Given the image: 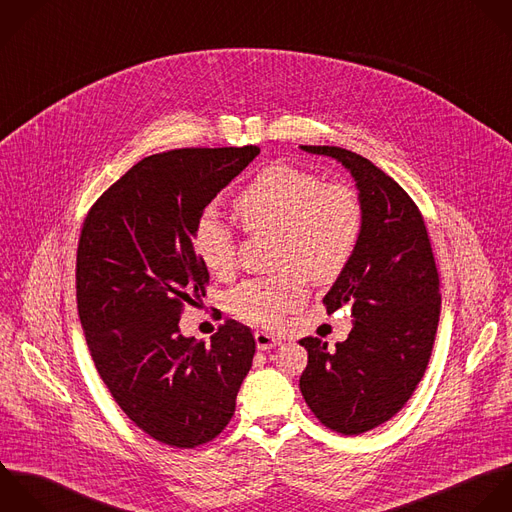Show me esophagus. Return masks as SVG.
<instances>
[{"mask_svg": "<svg viewBox=\"0 0 512 512\" xmlns=\"http://www.w3.org/2000/svg\"><path fill=\"white\" fill-rule=\"evenodd\" d=\"M255 343H257V349L267 351V349H273V347L281 345V339L267 333V331H255Z\"/></svg>", "mask_w": 512, "mask_h": 512, "instance_id": "1", "label": "esophagus"}]
</instances>
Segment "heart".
<instances>
[{"label": "heart", "instance_id": "1", "mask_svg": "<svg viewBox=\"0 0 512 512\" xmlns=\"http://www.w3.org/2000/svg\"><path fill=\"white\" fill-rule=\"evenodd\" d=\"M233 211L247 231L277 229V265L283 271L239 283L227 297L229 311L253 325L275 327L307 297V277L335 281L351 263L363 235V203L343 183H323L291 165L261 169L235 195ZM193 247L213 275H229L237 239L229 225L201 213L193 225Z\"/></svg>", "mask_w": 512, "mask_h": 512}]
</instances>
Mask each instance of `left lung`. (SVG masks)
Segmentation results:
<instances>
[{"instance_id":"1","label":"left lung","mask_w":512,"mask_h":512,"mask_svg":"<svg viewBox=\"0 0 512 512\" xmlns=\"http://www.w3.org/2000/svg\"><path fill=\"white\" fill-rule=\"evenodd\" d=\"M301 149L351 173L363 235L323 299L329 313L349 303L353 329L335 349L317 337L299 341L309 355L299 389L327 429L361 435L395 417L427 371L441 313L439 271L423 215L395 179L341 147Z\"/></svg>"}]
</instances>
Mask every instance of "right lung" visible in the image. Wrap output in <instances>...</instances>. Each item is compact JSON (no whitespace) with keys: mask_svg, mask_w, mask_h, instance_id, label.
<instances>
[{"mask_svg":"<svg viewBox=\"0 0 512 512\" xmlns=\"http://www.w3.org/2000/svg\"><path fill=\"white\" fill-rule=\"evenodd\" d=\"M259 151L185 147L149 155L83 221L75 289L95 369L121 411L169 447L213 441L231 421L253 363L249 327L229 319L205 345L183 337L179 319L209 283L193 225Z\"/></svg>","mask_w":512,"mask_h":512,"instance_id":"1","label":"right lung"}]
</instances>
